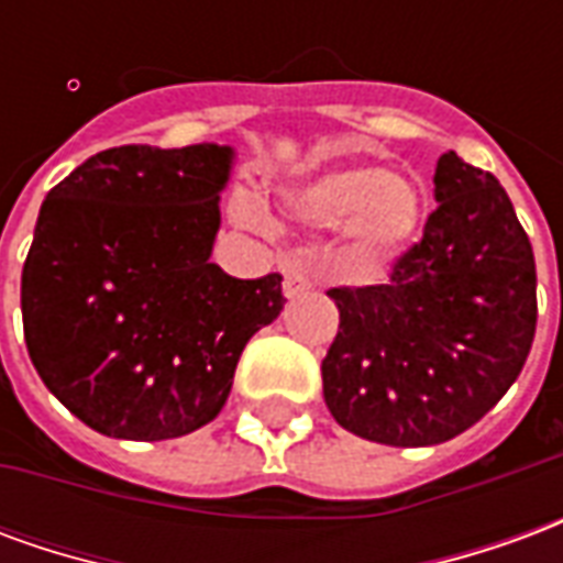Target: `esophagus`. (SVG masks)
<instances>
[{
	"label": "esophagus",
	"instance_id": "1",
	"mask_svg": "<svg viewBox=\"0 0 563 563\" xmlns=\"http://www.w3.org/2000/svg\"><path fill=\"white\" fill-rule=\"evenodd\" d=\"M310 289V277L305 274L301 265H286V277H283V295L286 298H298L301 292Z\"/></svg>",
	"mask_w": 563,
	"mask_h": 563
}]
</instances>
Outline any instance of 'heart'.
I'll return each instance as SVG.
<instances>
[{"label": "heart", "instance_id": "heart-1", "mask_svg": "<svg viewBox=\"0 0 563 563\" xmlns=\"http://www.w3.org/2000/svg\"><path fill=\"white\" fill-rule=\"evenodd\" d=\"M280 205L289 217L307 225H343L350 246L365 258L395 256L413 241L422 217L413 186L377 165L338 168L286 186ZM238 217L250 225L265 222L253 201H241Z\"/></svg>", "mask_w": 563, "mask_h": 563}]
</instances>
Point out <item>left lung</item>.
I'll use <instances>...</instances> for the list:
<instances>
[{"label": "left lung", "instance_id": "8db88e82", "mask_svg": "<svg viewBox=\"0 0 563 563\" xmlns=\"http://www.w3.org/2000/svg\"><path fill=\"white\" fill-rule=\"evenodd\" d=\"M437 210L389 283L338 286L322 395L341 428L386 446L446 443L495 407L537 331V265L495 174L443 153Z\"/></svg>", "mask_w": 563, "mask_h": 563}]
</instances>
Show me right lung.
<instances>
[{"label":"right lung","mask_w":563,"mask_h":563,"mask_svg":"<svg viewBox=\"0 0 563 563\" xmlns=\"http://www.w3.org/2000/svg\"><path fill=\"white\" fill-rule=\"evenodd\" d=\"M234 150L126 144L47 192L20 277L26 350L92 431L172 440L217 419L246 341L280 317L283 277L210 262Z\"/></svg>","instance_id":"add662e5"}]
</instances>
